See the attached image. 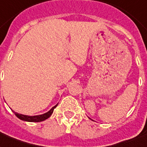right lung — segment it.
Instances as JSON below:
<instances>
[{
	"label": "right lung",
	"mask_w": 147,
	"mask_h": 147,
	"mask_svg": "<svg viewBox=\"0 0 147 147\" xmlns=\"http://www.w3.org/2000/svg\"><path fill=\"white\" fill-rule=\"evenodd\" d=\"M57 105L58 104L56 105H55L49 111H48L47 113H46V114H41V115H37V116H27V115H24V114H18V113L13 111H12L14 113L15 115H16L18 118L22 120V121H29V122H40V121H45V120H47V118H49V117L52 115V114H53L54 108L57 107Z\"/></svg>",
	"instance_id": "right-lung-1"
}]
</instances>
